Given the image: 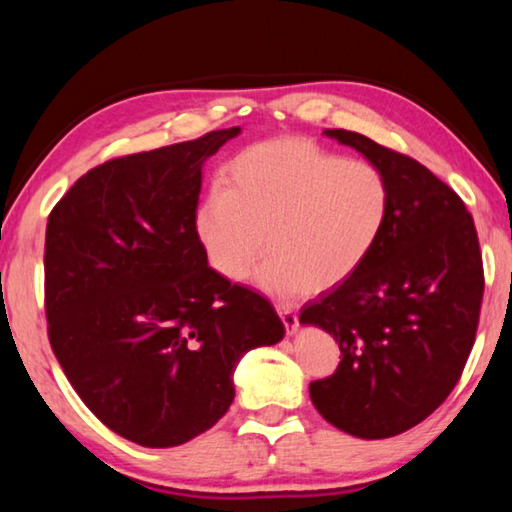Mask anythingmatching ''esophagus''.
I'll use <instances>...</instances> for the list:
<instances>
[{"label":"esophagus","instance_id":"obj_1","mask_svg":"<svg viewBox=\"0 0 512 512\" xmlns=\"http://www.w3.org/2000/svg\"><path fill=\"white\" fill-rule=\"evenodd\" d=\"M277 314H280L284 327H287V332L296 334V329H298V314H296V311H291L289 307H277Z\"/></svg>","mask_w":512,"mask_h":512}]
</instances>
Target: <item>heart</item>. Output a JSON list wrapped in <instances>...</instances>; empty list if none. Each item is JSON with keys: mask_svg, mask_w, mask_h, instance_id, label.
<instances>
[{"mask_svg": "<svg viewBox=\"0 0 512 512\" xmlns=\"http://www.w3.org/2000/svg\"><path fill=\"white\" fill-rule=\"evenodd\" d=\"M391 189L377 164L341 158L305 137L248 146L205 198L196 232L225 280L239 282L259 255L257 282L275 296L339 287L377 246Z\"/></svg>", "mask_w": 512, "mask_h": 512, "instance_id": "obj_1", "label": "heart"}]
</instances>
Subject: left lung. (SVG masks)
I'll list each match as a JSON object with an SVG mask.
<instances>
[{"label":"left lung","mask_w":512,"mask_h":512,"mask_svg":"<svg viewBox=\"0 0 512 512\" xmlns=\"http://www.w3.org/2000/svg\"><path fill=\"white\" fill-rule=\"evenodd\" d=\"M325 135L377 164L391 212L359 271L300 309L302 325L341 348L309 395L336 429L391 438L429 418L463 375L485 287L479 237L461 196L418 160L343 128Z\"/></svg>","instance_id":"1"}]
</instances>
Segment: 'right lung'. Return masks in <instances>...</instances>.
<instances>
[{"label":"right lung","mask_w":512,"mask_h":512,"mask_svg":"<svg viewBox=\"0 0 512 512\" xmlns=\"http://www.w3.org/2000/svg\"><path fill=\"white\" fill-rule=\"evenodd\" d=\"M239 133L112 158L49 214L51 350L83 404L142 447L214 427L239 359L284 336L271 302L207 266L196 232L203 162Z\"/></svg>","instance_id":"1"}]
</instances>
